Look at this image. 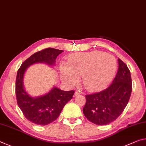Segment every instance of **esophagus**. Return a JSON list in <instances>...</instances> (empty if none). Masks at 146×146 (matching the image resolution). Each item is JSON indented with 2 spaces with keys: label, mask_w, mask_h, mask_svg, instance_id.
<instances>
[{
  "label": "esophagus",
  "mask_w": 146,
  "mask_h": 146,
  "mask_svg": "<svg viewBox=\"0 0 146 146\" xmlns=\"http://www.w3.org/2000/svg\"><path fill=\"white\" fill-rule=\"evenodd\" d=\"M78 95H79V92H78V91H76V92H75V94H74V96L76 97V96H77Z\"/></svg>",
  "instance_id": "obj_1"
}]
</instances>
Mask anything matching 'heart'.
Listing matches in <instances>:
<instances>
[{
    "label": "heart",
    "instance_id": "1",
    "mask_svg": "<svg viewBox=\"0 0 146 146\" xmlns=\"http://www.w3.org/2000/svg\"><path fill=\"white\" fill-rule=\"evenodd\" d=\"M60 69L64 81L73 84L77 80V75H82L84 86L96 90L105 86L114 77L117 61L112 55L97 50L75 53L69 56L68 64H61Z\"/></svg>",
    "mask_w": 146,
    "mask_h": 146
}]
</instances>
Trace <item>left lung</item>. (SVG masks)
Returning a JSON list of instances; mask_svg holds the SVG:
<instances>
[{
  "label": "left lung",
  "mask_w": 146,
  "mask_h": 146,
  "mask_svg": "<svg viewBox=\"0 0 146 146\" xmlns=\"http://www.w3.org/2000/svg\"><path fill=\"white\" fill-rule=\"evenodd\" d=\"M118 71L112 82L105 90L86 95L83 108L85 117L99 125L115 121L123 112L132 92L131 73L127 65L118 59Z\"/></svg>",
  "instance_id": "left-lung-1"
}]
</instances>
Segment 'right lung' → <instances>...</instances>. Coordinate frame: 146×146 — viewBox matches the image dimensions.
<instances>
[{
    "label": "right lung",
    "instance_id": "1",
    "mask_svg": "<svg viewBox=\"0 0 146 146\" xmlns=\"http://www.w3.org/2000/svg\"><path fill=\"white\" fill-rule=\"evenodd\" d=\"M62 52V50L54 48H47L36 52L23 62L17 71L15 80L17 105L25 117L36 125H46L56 120L66 104L73 98L75 91H63L54 87L45 96L32 98L23 87L25 71L28 67L35 63H45L52 66L57 56Z\"/></svg>",
    "mask_w": 146,
    "mask_h": 146
}]
</instances>
